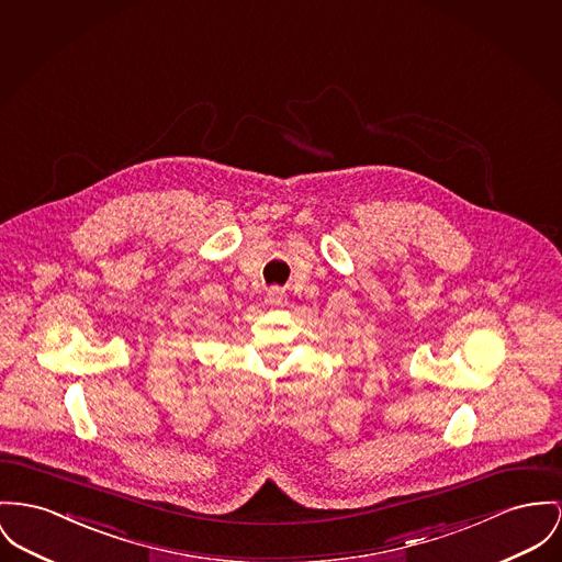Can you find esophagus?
Returning <instances> with one entry per match:
<instances>
[{"label": "esophagus", "instance_id": "1", "mask_svg": "<svg viewBox=\"0 0 562 562\" xmlns=\"http://www.w3.org/2000/svg\"><path fill=\"white\" fill-rule=\"evenodd\" d=\"M285 300V292L281 290V288H270L268 292H266V302L268 304H281Z\"/></svg>", "mask_w": 562, "mask_h": 562}]
</instances>
